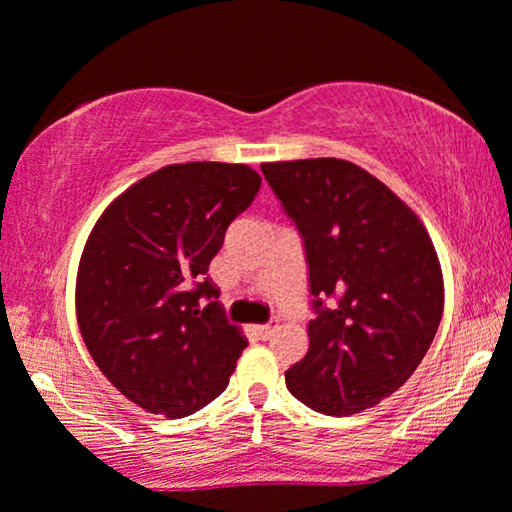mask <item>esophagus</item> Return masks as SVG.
I'll return each instance as SVG.
<instances>
[{"mask_svg": "<svg viewBox=\"0 0 512 512\" xmlns=\"http://www.w3.org/2000/svg\"><path fill=\"white\" fill-rule=\"evenodd\" d=\"M275 331H277L275 321H268V324H263V326H254V333H256L261 340H268L270 335L275 333Z\"/></svg>", "mask_w": 512, "mask_h": 512, "instance_id": "esophagus-1", "label": "esophagus"}]
</instances>
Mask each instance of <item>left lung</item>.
Instances as JSON below:
<instances>
[{
	"instance_id": "obj_1",
	"label": "left lung",
	"mask_w": 512,
	"mask_h": 512,
	"mask_svg": "<svg viewBox=\"0 0 512 512\" xmlns=\"http://www.w3.org/2000/svg\"><path fill=\"white\" fill-rule=\"evenodd\" d=\"M305 249L310 347L286 370L307 408L345 417L394 394L429 352L443 275L415 212L340 158L263 163Z\"/></svg>"
}]
</instances>
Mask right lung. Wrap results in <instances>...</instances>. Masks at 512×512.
Returning <instances> with one entry per match:
<instances>
[{
	"label": "right lung",
	"mask_w": 512,
	"mask_h": 512,
	"mask_svg": "<svg viewBox=\"0 0 512 512\" xmlns=\"http://www.w3.org/2000/svg\"><path fill=\"white\" fill-rule=\"evenodd\" d=\"M258 188L249 165H167L95 223L76 317L90 356L139 408L179 419L226 391L247 340L223 317L205 275Z\"/></svg>",
	"instance_id": "add662e5"
}]
</instances>
